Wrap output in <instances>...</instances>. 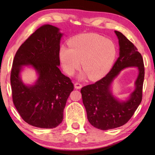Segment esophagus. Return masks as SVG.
Segmentation results:
<instances>
[{"label":"esophagus","instance_id":"esophagus-1","mask_svg":"<svg viewBox=\"0 0 155 155\" xmlns=\"http://www.w3.org/2000/svg\"><path fill=\"white\" fill-rule=\"evenodd\" d=\"M74 88H77V89H80L82 88V84L79 83H74Z\"/></svg>","mask_w":155,"mask_h":155}]
</instances>
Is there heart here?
I'll return each mask as SVG.
<instances>
[{
    "mask_svg": "<svg viewBox=\"0 0 155 155\" xmlns=\"http://www.w3.org/2000/svg\"><path fill=\"white\" fill-rule=\"evenodd\" d=\"M68 45L70 48L61 46L59 57L64 71L71 76L80 67L81 62L90 80L101 79L110 71L117 57L116 44L101 35L80 36L71 39Z\"/></svg>",
    "mask_w": 155,
    "mask_h": 155,
    "instance_id": "obj_1",
    "label": "heart"
}]
</instances>
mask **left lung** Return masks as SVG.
I'll list each match as a JSON object with an SVG mask.
<instances>
[{"instance_id":"8db88e82","label":"left lung","mask_w":155,"mask_h":155,"mask_svg":"<svg viewBox=\"0 0 155 155\" xmlns=\"http://www.w3.org/2000/svg\"><path fill=\"white\" fill-rule=\"evenodd\" d=\"M120 46L119 57L110 72L94 84L81 88V93L89 123L101 130L120 127L133 117L143 98L144 77V62L137 48L121 32L115 31ZM137 66L140 74L136 82V88L129 100L120 102L111 95L110 85L123 68Z\"/></svg>"}]
</instances>
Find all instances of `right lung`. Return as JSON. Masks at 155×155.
Here are the masks:
<instances>
[{
    "mask_svg": "<svg viewBox=\"0 0 155 155\" xmlns=\"http://www.w3.org/2000/svg\"><path fill=\"white\" fill-rule=\"evenodd\" d=\"M62 35L57 27L42 26L21 45L13 60V103L26 123L38 128H52L62 123L66 103L74 90L71 78L58 67ZM23 65H32L39 73L35 85L27 86L19 78Z\"/></svg>",
    "mask_w": 155,
    "mask_h": 155,
    "instance_id": "add662e5",
    "label": "right lung"
}]
</instances>
